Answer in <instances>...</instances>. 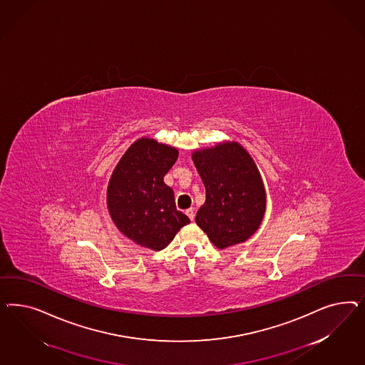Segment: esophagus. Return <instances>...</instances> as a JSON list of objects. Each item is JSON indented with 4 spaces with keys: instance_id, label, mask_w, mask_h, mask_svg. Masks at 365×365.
Here are the masks:
<instances>
[{
    "instance_id": "obj_1",
    "label": "esophagus",
    "mask_w": 365,
    "mask_h": 365,
    "mask_svg": "<svg viewBox=\"0 0 365 365\" xmlns=\"http://www.w3.org/2000/svg\"><path fill=\"white\" fill-rule=\"evenodd\" d=\"M186 214H187L188 218L192 221L194 218H195V212H194V209H187L186 210Z\"/></svg>"
}]
</instances>
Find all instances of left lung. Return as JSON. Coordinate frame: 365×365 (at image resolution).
<instances>
[{"mask_svg":"<svg viewBox=\"0 0 365 365\" xmlns=\"http://www.w3.org/2000/svg\"><path fill=\"white\" fill-rule=\"evenodd\" d=\"M206 188L195 222L218 249L249 240L266 211V190L255 159L241 144L226 140L192 153Z\"/></svg>","mask_w":365,"mask_h":365,"instance_id":"1","label":"left lung"}]
</instances>
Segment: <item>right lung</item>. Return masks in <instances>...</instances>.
I'll return each mask as SVG.
<instances>
[{
	"instance_id": "obj_1",
	"label": "right lung",
	"mask_w": 365,
	"mask_h": 365,
	"mask_svg": "<svg viewBox=\"0 0 365 365\" xmlns=\"http://www.w3.org/2000/svg\"><path fill=\"white\" fill-rule=\"evenodd\" d=\"M178 154L173 145L140 138L123 154L107 187V207L118 230L155 252L165 249L190 223L177 210L174 191L163 180Z\"/></svg>"
}]
</instances>
